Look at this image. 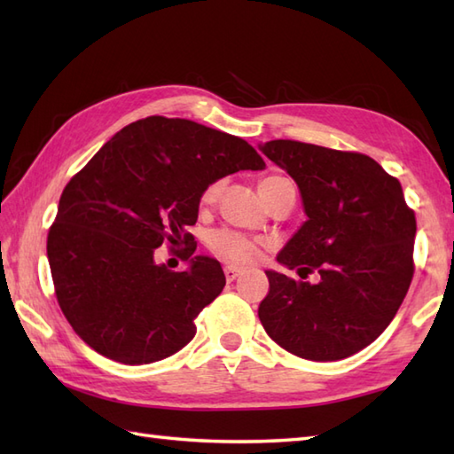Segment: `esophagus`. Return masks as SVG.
<instances>
[{
  "mask_svg": "<svg viewBox=\"0 0 454 454\" xmlns=\"http://www.w3.org/2000/svg\"><path fill=\"white\" fill-rule=\"evenodd\" d=\"M239 273H242V269H239V267H236V265H226V267H224V275H226V281H230V283H232V281H236V277H238Z\"/></svg>",
  "mask_w": 454,
  "mask_h": 454,
  "instance_id": "34e87169",
  "label": "esophagus"
}]
</instances>
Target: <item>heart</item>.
Instances as JSON below:
<instances>
[{"label": "heart", "instance_id": "1", "mask_svg": "<svg viewBox=\"0 0 454 454\" xmlns=\"http://www.w3.org/2000/svg\"><path fill=\"white\" fill-rule=\"evenodd\" d=\"M220 185H222L220 181L212 183V185L205 191V195H202V200L205 202L215 200L218 197ZM208 247L212 254L226 259L230 263H252L254 259H257L262 244H259L255 238L236 232V230L220 228V230H215V232H210Z\"/></svg>", "mask_w": 454, "mask_h": 454}]
</instances>
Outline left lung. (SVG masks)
<instances>
[{"label":"left lung","mask_w":454,"mask_h":454,"mask_svg":"<svg viewBox=\"0 0 454 454\" xmlns=\"http://www.w3.org/2000/svg\"><path fill=\"white\" fill-rule=\"evenodd\" d=\"M301 189L306 222L277 262L312 285L265 271L259 320L275 343L310 361L364 349L394 320L413 277L416 215L372 158L296 140L259 146Z\"/></svg>","instance_id":"left-lung-1"}]
</instances>
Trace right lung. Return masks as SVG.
Returning <instances> with one entry per match:
<instances>
[{"label": "right lung", "instance_id": "right-lung-1", "mask_svg": "<svg viewBox=\"0 0 454 454\" xmlns=\"http://www.w3.org/2000/svg\"><path fill=\"white\" fill-rule=\"evenodd\" d=\"M265 168L254 146L187 119L130 122L67 183L46 254L66 320L91 349L148 364L195 337V317L222 293L216 259L192 255L187 228L202 192L230 173ZM185 243V272L156 264L163 242Z\"/></svg>", "mask_w": 454, "mask_h": 454}]
</instances>
